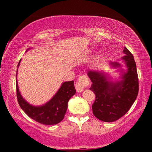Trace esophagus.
<instances>
[{"mask_svg":"<svg viewBox=\"0 0 152 152\" xmlns=\"http://www.w3.org/2000/svg\"><path fill=\"white\" fill-rule=\"evenodd\" d=\"M88 79L86 76L83 75L79 78L78 82L75 84V88L77 92H82L84 90V88L88 84Z\"/></svg>","mask_w":152,"mask_h":152,"instance_id":"esophagus-1","label":"esophagus"}]
</instances>
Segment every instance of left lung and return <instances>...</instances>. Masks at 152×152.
Returning <instances> with one entry per match:
<instances>
[{"label":"left lung","instance_id":"obj_1","mask_svg":"<svg viewBox=\"0 0 152 152\" xmlns=\"http://www.w3.org/2000/svg\"><path fill=\"white\" fill-rule=\"evenodd\" d=\"M125 71L118 61L110 62L113 68H120L121 80L113 82L104 72L91 70L87 72L92 82L90 90L95 94L93 113L104 122H114L126 113L138 93V78L134 56L126 48L123 50Z\"/></svg>","mask_w":152,"mask_h":152}]
</instances>
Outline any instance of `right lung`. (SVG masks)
Segmentation results:
<instances>
[{
  "label": "right lung",
  "mask_w": 152,
  "mask_h": 152,
  "mask_svg": "<svg viewBox=\"0 0 152 152\" xmlns=\"http://www.w3.org/2000/svg\"><path fill=\"white\" fill-rule=\"evenodd\" d=\"M29 50L30 48L27 51ZM20 62V60L18 67ZM17 72L18 69L16 71V94L18 104L23 111L29 117L41 124L52 125L59 123L64 119L67 111L68 101L76 93L74 81L64 82L55 95L44 104L34 106L28 102L20 94L17 82Z\"/></svg>",
  "instance_id": "1"
}]
</instances>
